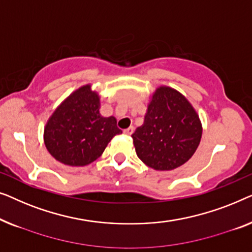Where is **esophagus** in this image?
Instances as JSON below:
<instances>
[{
    "label": "esophagus",
    "instance_id": "obj_1",
    "mask_svg": "<svg viewBox=\"0 0 252 252\" xmlns=\"http://www.w3.org/2000/svg\"><path fill=\"white\" fill-rule=\"evenodd\" d=\"M133 130H134V127L133 126H130V127H127V129L123 130V133L126 134V136H130V134L133 133Z\"/></svg>",
    "mask_w": 252,
    "mask_h": 252
}]
</instances>
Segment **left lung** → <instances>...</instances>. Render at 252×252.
<instances>
[{
    "label": "left lung",
    "mask_w": 252,
    "mask_h": 252,
    "mask_svg": "<svg viewBox=\"0 0 252 252\" xmlns=\"http://www.w3.org/2000/svg\"><path fill=\"white\" fill-rule=\"evenodd\" d=\"M137 157L154 170H173L195 153L202 137L198 114L185 95L171 87L150 97L144 125L132 136Z\"/></svg>",
    "instance_id": "obj_1"
}]
</instances>
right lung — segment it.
<instances>
[{"label": "right lung", "mask_w": 252, "mask_h": 252, "mask_svg": "<svg viewBox=\"0 0 252 252\" xmlns=\"http://www.w3.org/2000/svg\"><path fill=\"white\" fill-rule=\"evenodd\" d=\"M121 133L114 116L100 114V95L86 84L55 109L44 126L43 141L57 161L84 166L100 158L113 137Z\"/></svg>", "instance_id": "1"}]
</instances>
